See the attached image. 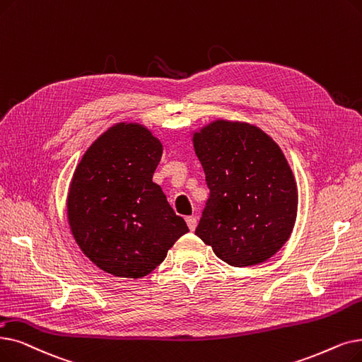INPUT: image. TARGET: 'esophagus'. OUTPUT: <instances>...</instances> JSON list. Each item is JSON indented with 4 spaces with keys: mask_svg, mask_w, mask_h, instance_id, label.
<instances>
[{
    "mask_svg": "<svg viewBox=\"0 0 362 362\" xmlns=\"http://www.w3.org/2000/svg\"><path fill=\"white\" fill-rule=\"evenodd\" d=\"M186 223H187V228H189L191 230H195V228H197V217H194V216L186 217Z\"/></svg>",
    "mask_w": 362,
    "mask_h": 362,
    "instance_id": "34e87169",
    "label": "esophagus"
}]
</instances>
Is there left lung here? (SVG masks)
<instances>
[{
  "label": "left lung",
  "instance_id": "obj_1",
  "mask_svg": "<svg viewBox=\"0 0 362 362\" xmlns=\"http://www.w3.org/2000/svg\"><path fill=\"white\" fill-rule=\"evenodd\" d=\"M210 198L195 230L230 266L271 259L297 216V185L271 136L253 124L216 119L192 137Z\"/></svg>",
  "mask_w": 362,
  "mask_h": 362
}]
</instances>
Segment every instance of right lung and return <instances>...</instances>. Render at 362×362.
Listing matches in <instances>:
<instances>
[{"mask_svg": "<svg viewBox=\"0 0 362 362\" xmlns=\"http://www.w3.org/2000/svg\"><path fill=\"white\" fill-rule=\"evenodd\" d=\"M163 144L137 122H118L86 151L71 180L66 210L74 238L102 271L142 278L189 232L152 182Z\"/></svg>", "mask_w": 362, "mask_h": 362, "instance_id": "obj_1", "label": "right lung"}]
</instances>
